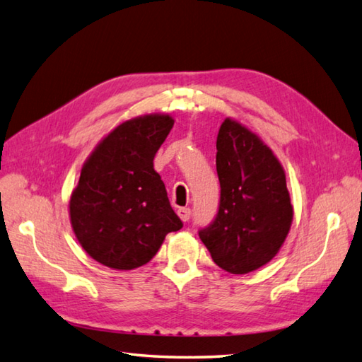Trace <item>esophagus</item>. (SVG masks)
Here are the masks:
<instances>
[{
  "mask_svg": "<svg viewBox=\"0 0 362 362\" xmlns=\"http://www.w3.org/2000/svg\"><path fill=\"white\" fill-rule=\"evenodd\" d=\"M177 214H179V216H180L183 223H187V221H189V218H191V209H187V207L179 209V210H177Z\"/></svg>",
  "mask_w": 362,
  "mask_h": 362,
  "instance_id": "34e87169",
  "label": "esophagus"
}]
</instances>
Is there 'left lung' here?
Listing matches in <instances>:
<instances>
[{
	"label": "left lung",
	"mask_w": 362,
	"mask_h": 362,
	"mask_svg": "<svg viewBox=\"0 0 362 362\" xmlns=\"http://www.w3.org/2000/svg\"><path fill=\"white\" fill-rule=\"evenodd\" d=\"M218 214L199 230L215 264L232 274L257 270L284 243L293 218L286 173L273 152L237 120L216 138Z\"/></svg>",
	"instance_id": "left-lung-1"
}]
</instances>
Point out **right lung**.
Instances as JSON below:
<instances>
[{"label":"right lung","mask_w":362,"mask_h":362,"mask_svg":"<svg viewBox=\"0 0 362 362\" xmlns=\"http://www.w3.org/2000/svg\"><path fill=\"white\" fill-rule=\"evenodd\" d=\"M174 125L148 115L116 127L81 169L70 197V221L92 259L133 270L158 252L169 232L183 228L168 199L153 157Z\"/></svg>","instance_id":"1"}]
</instances>
